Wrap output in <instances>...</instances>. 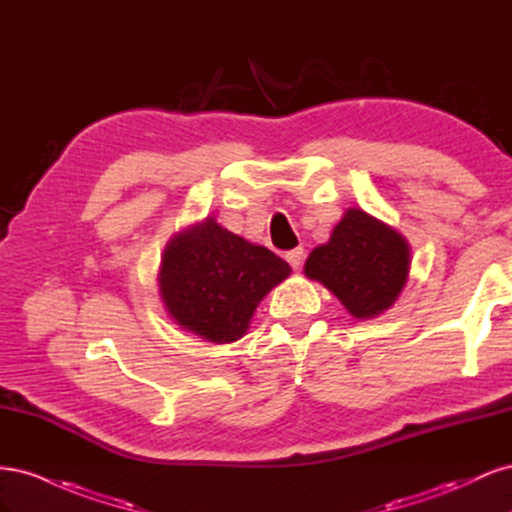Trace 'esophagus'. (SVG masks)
<instances>
[{
  "mask_svg": "<svg viewBox=\"0 0 512 512\" xmlns=\"http://www.w3.org/2000/svg\"><path fill=\"white\" fill-rule=\"evenodd\" d=\"M303 247H294V250H290L288 254H286V260H288V265L294 269V271H299L301 269V265H303Z\"/></svg>",
  "mask_w": 512,
  "mask_h": 512,
  "instance_id": "1",
  "label": "esophagus"
}]
</instances>
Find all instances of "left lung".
Listing matches in <instances>:
<instances>
[{
    "instance_id": "8db88e82",
    "label": "left lung",
    "mask_w": 512,
    "mask_h": 512,
    "mask_svg": "<svg viewBox=\"0 0 512 512\" xmlns=\"http://www.w3.org/2000/svg\"><path fill=\"white\" fill-rule=\"evenodd\" d=\"M408 269L406 239L361 209H348L329 243L318 245L305 262V275L327 286L354 318L389 309Z\"/></svg>"
}]
</instances>
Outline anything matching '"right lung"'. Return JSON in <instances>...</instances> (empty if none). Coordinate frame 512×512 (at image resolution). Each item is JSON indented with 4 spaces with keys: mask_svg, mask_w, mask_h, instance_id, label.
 Segmentation results:
<instances>
[{
    "mask_svg": "<svg viewBox=\"0 0 512 512\" xmlns=\"http://www.w3.org/2000/svg\"><path fill=\"white\" fill-rule=\"evenodd\" d=\"M288 275L286 260L207 218L166 245L160 288L181 329L226 344L247 331L260 299Z\"/></svg>",
    "mask_w": 512,
    "mask_h": 512,
    "instance_id": "1",
    "label": "right lung"
}]
</instances>
